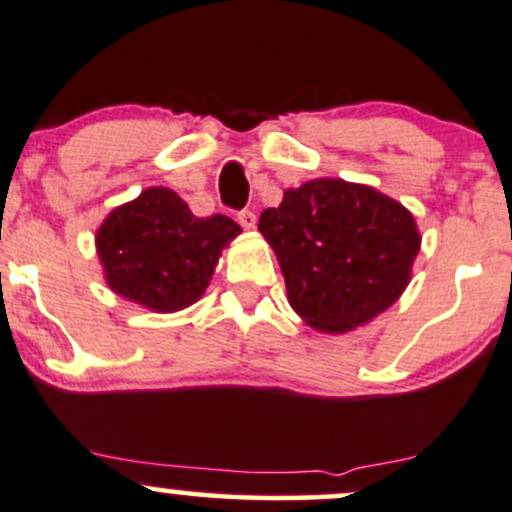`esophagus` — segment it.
I'll use <instances>...</instances> for the list:
<instances>
[{
  "mask_svg": "<svg viewBox=\"0 0 512 512\" xmlns=\"http://www.w3.org/2000/svg\"><path fill=\"white\" fill-rule=\"evenodd\" d=\"M238 223H240L245 230H255L257 215L252 213V211H242V213H238Z\"/></svg>",
  "mask_w": 512,
  "mask_h": 512,
  "instance_id": "obj_1",
  "label": "esophagus"
}]
</instances>
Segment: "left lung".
Here are the masks:
<instances>
[{"instance_id":"8db88e82","label":"left lung","mask_w":512,"mask_h":512,"mask_svg":"<svg viewBox=\"0 0 512 512\" xmlns=\"http://www.w3.org/2000/svg\"><path fill=\"white\" fill-rule=\"evenodd\" d=\"M257 228L277 255L292 309L321 333L353 331L390 309L422 247L402 203L343 179L287 188Z\"/></svg>"}]
</instances>
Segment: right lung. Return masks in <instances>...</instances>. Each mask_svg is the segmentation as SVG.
Instances as JSON below:
<instances>
[{
    "instance_id": "1",
    "label": "right lung",
    "mask_w": 512,
    "mask_h": 512,
    "mask_svg": "<svg viewBox=\"0 0 512 512\" xmlns=\"http://www.w3.org/2000/svg\"><path fill=\"white\" fill-rule=\"evenodd\" d=\"M240 233L228 215L196 218L171 188L152 186L107 213L95 250L117 297L174 314L203 297L220 252Z\"/></svg>"
}]
</instances>
